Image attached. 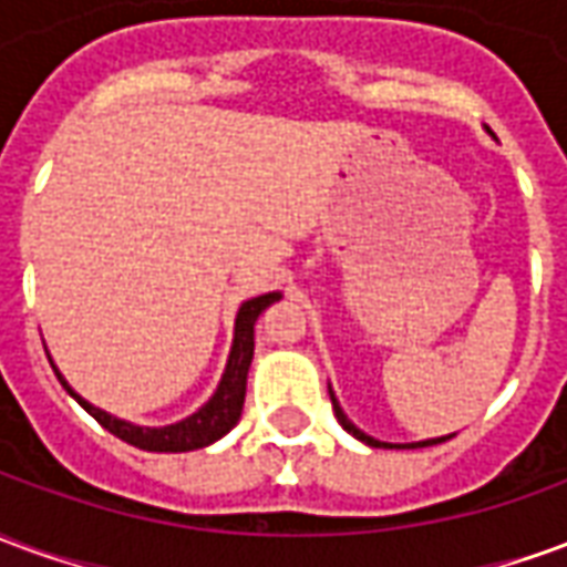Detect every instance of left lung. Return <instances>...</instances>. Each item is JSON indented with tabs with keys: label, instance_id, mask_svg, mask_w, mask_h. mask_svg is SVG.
Returning a JSON list of instances; mask_svg holds the SVG:
<instances>
[{
	"label": "left lung",
	"instance_id": "8db88e82",
	"mask_svg": "<svg viewBox=\"0 0 567 567\" xmlns=\"http://www.w3.org/2000/svg\"><path fill=\"white\" fill-rule=\"evenodd\" d=\"M331 404H333V413H337V419H340V425L346 427V431H349V434H355L358 440H364V443H368V446H385V450H419V446H434V443H443V440H450V437H437V440H422V443H410V446H392V443H380V440H373V437H368V434H364V431H361V427H355L352 425V422H349V419H346V413H343V406H340V401H337V398H333V392H331Z\"/></svg>",
	"mask_w": 567,
	"mask_h": 567
}]
</instances>
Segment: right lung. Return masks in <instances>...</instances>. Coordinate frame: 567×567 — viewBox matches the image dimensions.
<instances>
[{"label":"right lung","mask_w":567,"mask_h":567,"mask_svg":"<svg viewBox=\"0 0 567 567\" xmlns=\"http://www.w3.org/2000/svg\"><path fill=\"white\" fill-rule=\"evenodd\" d=\"M279 291H272V295H260L246 300L243 307H239V316H236V333H234V349H230V358H227V370H224L221 385H218V392L212 394L209 404L199 406L194 416H187L185 422H175V425L166 427H140V425H130L124 419H115L103 413V410H96L93 404H87L84 398L72 392L66 385V380L60 377V370L54 368L56 380L63 382V389H66L75 401H79L87 413H91L105 431H112L115 437H121L130 446H140V450L148 452H190V450H203V446H209L218 437H224L230 427L239 422L243 416V404H246V377H248V364H251V355H255V321L264 309L270 307L279 300Z\"/></svg>","instance_id":"obj_1"}]
</instances>
